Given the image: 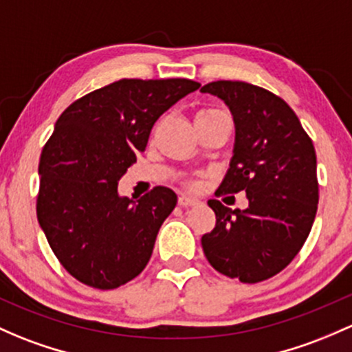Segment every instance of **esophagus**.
Here are the masks:
<instances>
[{
  "mask_svg": "<svg viewBox=\"0 0 352 352\" xmlns=\"http://www.w3.org/2000/svg\"><path fill=\"white\" fill-rule=\"evenodd\" d=\"M199 201L195 197H190V195H180L179 197V206L180 207H192L197 206Z\"/></svg>",
  "mask_w": 352,
  "mask_h": 352,
  "instance_id": "34e87169",
  "label": "esophagus"
}]
</instances>
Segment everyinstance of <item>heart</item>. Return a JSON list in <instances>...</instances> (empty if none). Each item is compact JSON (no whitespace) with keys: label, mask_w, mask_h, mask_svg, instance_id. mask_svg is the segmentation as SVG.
Returning <instances> with one entry per match:
<instances>
[{"label":"heart","mask_w":352,"mask_h":352,"mask_svg":"<svg viewBox=\"0 0 352 352\" xmlns=\"http://www.w3.org/2000/svg\"><path fill=\"white\" fill-rule=\"evenodd\" d=\"M219 114H226V113H223V111L216 109V108H204V109L197 111V114H195V121L209 120V118L219 116ZM187 187L188 188H197V182H187Z\"/></svg>","instance_id":"1"}]
</instances>
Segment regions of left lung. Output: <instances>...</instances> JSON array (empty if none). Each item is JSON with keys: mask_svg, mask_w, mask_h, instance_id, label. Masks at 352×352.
<instances>
[{"mask_svg": "<svg viewBox=\"0 0 352 352\" xmlns=\"http://www.w3.org/2000/svg\"><path fill=\"white\" fill-rule=\"evenodd\" d=\"M202 92L231 109L236 145L221 194L246 190L250 207L232 210L212 199L216 228L202 236L214 270L243 283L272 278L302 250L319 204L312 140L280 96L241 80H216Z\"/></svg>", "mask_w": 352, "mask_h": 352, "instance_id": "1", "label": "left lung"}]
</instances>
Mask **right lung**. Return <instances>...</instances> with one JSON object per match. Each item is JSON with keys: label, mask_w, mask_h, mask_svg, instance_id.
Masks as SVG:
<instances>
[{"label": "right lung", "mask_w": 352, "mask_h": 352, "mask_svg": "<svg viewBox=\"0 0 352 352\" xmlns=\"http://www.w3.org/2000/svg\"><path fill=\"white\" fill-rule=\"evenodd\" d=\"M201 87L190 79H121L74 101L40 155L36 217L60 265L80 283L114 290L143 272L177 195L138 201L118 182L145 151L155 121Z\"/></svg>", "instance_id": "obj_1"}]
</instances>
